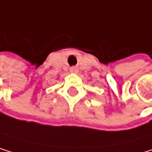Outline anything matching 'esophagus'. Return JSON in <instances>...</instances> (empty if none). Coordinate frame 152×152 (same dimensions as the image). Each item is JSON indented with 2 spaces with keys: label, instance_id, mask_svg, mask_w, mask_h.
<instances>
[{
  "label": "esophagus",
  "instance_id": "34e87169",
  "mask_svg": "<svg viewBox=\"0 0 152 152\" xmlns=\"http://www.w3.org/2000/svg\"><path fill=\"white\" fill-rule=\"evenodd\" d=\"M70 72H71V73H74V74H77V73H78V69H77V67H72V68H70Z\"/></svg>",
  "mask_w": 152,
  "mask_h": 152
}]
</instances>
